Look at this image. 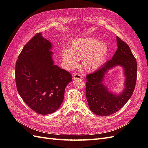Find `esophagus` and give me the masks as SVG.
<instances>
[{"instance_id":"esophagus-1","label":"esophagus","mask_w":148,"mask_h":148,"mask_svg":"<svg viewBox=\"0 0 148 148\" xmlns=\"http://www.w3.org/2000/svg\"><path fill=\"white\" fill-rule=\"evenodd\" d=\"M73 79H82V76L81 75H79L78 73H75L73 75Z\"/></svg>"}]
</instances>
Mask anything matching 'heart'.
Wrapping results in <instances>:
<instances>
[{
  "mask_svg": "<svg viewBox=\"0 0 148 148\" xmlns=\"http://www.w3.org/2000/svg\"><path fill=\"white\" fill-rule=\"evenodd\" d=\"M109 49L104 42H99L94 37L80 36L73 40L69 49L62 51V57L66 68L73 69L81 59L82 67L86 72H93L104 64Z\"/></svg>",
  "mask_w": 148,
  "mask_h": 148,
  "instance_id": "heart-1",
  "label": "heart"
}]
</instances>
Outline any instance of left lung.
I'll use <instances>...</instances> for the list:
<instances>
[{
	"label": "left lung",
	"instance_id": "1",
	"mask_svg": "<svg viewBox=\"0 0 148 148\" xmlns=\"http://www.w3.org/2000/svg\"><path fill=\"white\" fill-rule=\"evenodd\" d=\"M117 50L112 59L95 72L86 75V95L90 110L99 116L117 112L130 99L135 88L137 76L136 59L128 44L117 36ZM123 67L125 77L124 91L119 95L108 91L103 83L105 74L114 66Z\"/></svg>",
	"mask_w": 148,
	"mask_h": 148
}]
</instances>
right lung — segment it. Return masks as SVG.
Here are the masks:
<instances>
[{
  "label": "right lung",
  "mask_w": 148,
  "mask_h": 148,
  "mask_svg": "<svg viewBox=\"0 0 148 148\" xmlns=\"http://www.w3.org/2000/svg\"><path fill=\"white\" fill-rule=\"evenodd\" d=\"M52 44L37 33L26 44L15 66L17 91L30 109L41 115L54 112L64 101L71 75L53 64Z\"/></svg>",
  "instance_id": "right-lung-1"
}]
</instances>
